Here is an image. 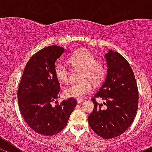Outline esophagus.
Here are the masks:
<instances>
[{"instance_id": "obj_1", "label": "esophagus", "mask_w": 152, "mask_h": 152, "mask_svg": "<svg viewBox=\"0 0 152 152\" xmlns=\"http://www.w3.org/2000/svg\"><path fill=\"white\" fill-rule=\"evenodd\" d=\"M84 102L83 99H77V103L78 104H80V103H82V102Z\"/></svg>"}]
</instances>
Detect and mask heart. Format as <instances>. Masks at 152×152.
Returning a JSON list of instances; mask_svg holds the SVG:
<instances>
[{
	"mask_svg": "<svg viewBox=\"0 0 152 152\" xmlns=\"http://www.w3.org/2000/svg\"><path fill=\"white\" fill-rule=\"evenodd\" d=\"M68 63L74 68L82 69L79 74L80 81L73 82L64 90L67 97L81 99L93 90V84H99L106 73L104 64L96 60V56L87 49H81L72 53L67 59ZM56 77L60 82L66 83L70 78V69L65 62H59L54 67Z\"/></svg>",
	"mask_w": 152,
	"mask_h": 152,
	"instance_id": "b5f03b06",
	"label": "heart"
}]
</instances>
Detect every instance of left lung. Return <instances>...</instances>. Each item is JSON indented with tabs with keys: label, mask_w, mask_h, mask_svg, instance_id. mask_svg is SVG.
<instances>
[{
	"label": "left lung",
	"mask_w": 152,
	"mask_h": 152,
	"mask_svg": "<svg viewBox=\"0 0 152 152\" xmlns=\"http://www.w3.org/2000/svg\"><path fill=\"white\" fill-rule=\"evenodd\" d=\"M107 74L104 82L91 100L93 111L88 117L89 125L102 138L110 139L123 134L129 128L138 107V89L129 63L116 51L105 54ZM105 101L106 108L96 102Z\"/></svg>",
	"instance_id": "1"
}]
</instances>
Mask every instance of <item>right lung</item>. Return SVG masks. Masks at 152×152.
Returning <instances> with one entry per match:
<instances>
[{
  "instance_id": "add662e5",
  "label": "right lung",
  "mask_w": 152,
  "mask_h": 152,
  "mask_svg": "<svg viewBox=\"0 0 152 152\" xmlns=\"http://www.w3.org/2000/svg\"><path fill=\"white\" fill-rule=\"evenodd\" d=\"M65 49L50 45L41 49L27 62L18 90L20 111L29 126L38 134L52 136L67 125L76 106V99L70 98L52 102L60 97L58 79L54 72L55 62Z\"/></svg>"
}]
</instances>
